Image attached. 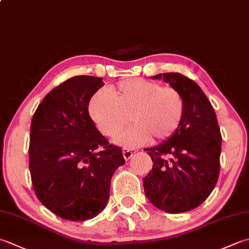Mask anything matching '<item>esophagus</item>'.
Segmentation results:
<instances>
[{
  "label": "esophagus",
  "instance_id": "esophagus-1",
  "mask_svg": "<svg viewBox=\"0 0 249 249\" xmlns=\"http://www.w3.org/2000/svg\"><path fill=\"white\" fill-rule=\"evenodd\" d=\"M136 153V150L134 149H126V147H124L123 149V156L125 158V160H128L129 158L133 156Z\"/></svg>",
  "mask_w": 249,
  "mask_h": 249
}]
</instances>
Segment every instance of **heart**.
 I'll return each instance as SVG.
<instances>
[{
  "label": "heart",
  "instance_id": "heart-1",
  "mask_svg": "<svg viewBox=\"0 0 249 249\" xmlns=\"http://www.w3.org/2000/svg\"><path fill=\"white\" fill-rule=\"evenodd\" d=\"M89 113L98 130L114 137L129 124L135 125L115 139L133 149L155 140H166L176 133L185 113L183 95L172 87L143 78L120 81L109 92L100 89L89 104Z\"/></svg>",
  "mask_w": 249,
  "mask_h": 249
}]
</instances>
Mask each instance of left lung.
<instances>
[{"label": "left lung", "instance_id": "8db88e82", "mask_svg": "<svg viewBox=\"0 0 249 249\" xmlns=\"http://www.w3.org/2000/svg\"><path fill=\"white\" fill-rule=\"evenodd\" d=\"M183 95L181 125L167 141L147 147L152 171L143 178L145 196L157 209L178 214L197 208L218 179L221 135L216 113L202 89L178 72L158 73Z\"/></svg>", "mask_w": 249, "mask_h": 249}]
</instances>
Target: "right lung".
I'll list each match as a JSON object with an SVG mask.
<instances>
[{"instance_id":"right-lung-1","label":"right lung","mask_w":249,"mask_h":249,"mask_svg":"<svg viewBox=\"0 0 249 249\" xmlns=\"http://www.w3.org/2000/svg\"><path fill=\"white\" fill-rule=\"evenodd\" d=\"M104 84L93 76L68 79L46 95L32 119V184L40 202L63 219L83 221L102 212L111 178L125 163L121 147L109 144L89 114Z\"/></svg>"}]
</instances>
